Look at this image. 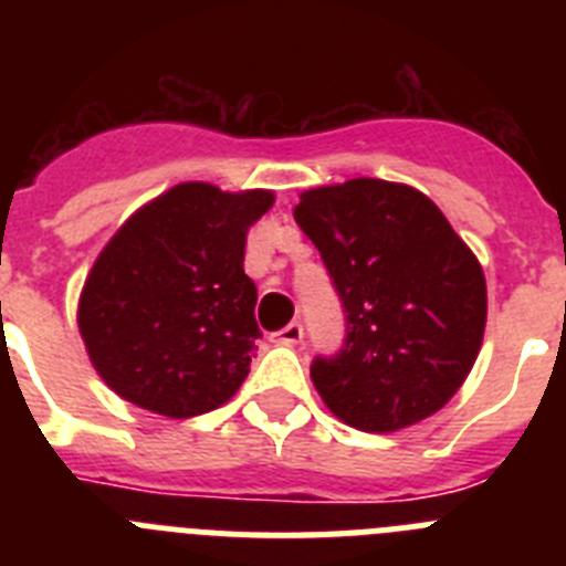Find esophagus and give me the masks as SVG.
<instances>
[{
    "label": "esophagus",
    "mask_w": 566,
    "mask_h": 566,
    "mask_svg": "<svg viewBox=\"0 0 566 566\" xmlns=\"http://www.w3.org/2000/svg\"><path fill=\"white\" fill-rule=\"evenodd\" d=\"M300 339H303V323H289L286 328L272 334V343L277 345H297Z\"/></svg>",
    "instance_id": "1"
}]
</instances>
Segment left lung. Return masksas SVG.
I'll use <instances>...</instances> for the list:
<instances>
[{"mask_svg": "<svg viewBox=\"0 0 566 566\" xmlns=\"http://www.w3.org/2000/svg\"><path fill=\"white\" fill-rule=\"evenodd\" d=\"M294 221L345 314L339 352L312 363L323 402L368 433L437 413L482 348L488 289L473 252L431 198L377 178L308 189Z\"/></svg>", "mask_w": 566, "mask_h": 566, "instance_id": "1", "label": "left lung"}]
</instances>
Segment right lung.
<instances>
[{
	"instance_id": "right-lung-1",
	"label": "right lung",
	"mask_w": 566,
	"mask_h": 566,
	"mask_svg": "<svg viewBox=\"0 0 566 566\" xmlns=\"http://www.w3.org/2000/svg\"><path fill=\"white\" fill-rule=\"evenodd\" d=\"M269 207L263 189L181 184L115 232L84 283L78 332L118 397L187 419L238 391L263 337L243 249Z\"/></svg>"
}]
</instances>
